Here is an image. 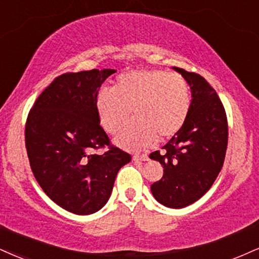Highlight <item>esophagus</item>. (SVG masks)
I'll use <instances>...</instances> for the list:
<instances>
[{"mask_svg": "<svg viewBox=\"0 0 259 259\" xmlns=\"http://www.w3.org/2000/svg\"><path fill=\"white\" fill-rule=\"evenodd\" d=\"M133 159L134 160H142V161H146L148 160V155L147 154H134L133 155Z\"/></svg>", "mask_w": 259, "mask_h": 259, "instance_id": "obj_1", "label": "esophagus"}]
</instances>
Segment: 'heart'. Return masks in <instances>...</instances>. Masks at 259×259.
Masks as SVG:
<instances>
[{
  "label": "heart",
  "instance_id": "1",
  "mask_svg": "<svg viewBox=\"0 0 259 259\" xmlns=\"http://www.w3.org/2000/svg\"><path fill=\"white\" fill-rule=\"evenodd\" d=\"M191 87L179 73L163 70H136L118 77L114 89L102 88L96 95V110L102 126L116 134L130 114L135 120L117 138L129 149L151 146L176 135L191 110Z\"/></svg>",
  "mask_w": 259,
  "mask_h": 259
}]
</instances>
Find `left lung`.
<instances>
[{
  "label": "left lung",
  "mask_w": 259,
  "mask_h": 259,
  "mask_svg": "<svg viewBox=\"0 0 259 259\" xmlns=\"http://www.w3.org/2000/svg\"><path fill=\"white\" fill-rule=\"evenodd\" d=\"M189 83L192 102L182 129L163 147L149 154L164 169L151 186L164 206L182 208L200 199L219 176L228 145V120L216 90L204 77L174 67Z\"/></svg>",
  "instance_id": "8db88e82"
}]
</instances>
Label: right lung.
Segmentation results:
<instances>
[{
    "label": "right lung",
    "mask_w": 259,
    "mask_h": 259,
    "mask_svg": "<svg viewBox=\"0 0 259 259\" xmlns=\"http://www.w3.org/2000/svg\"><path fill=\"white\" fill-rule=\"evenodd\" d=\"M116 70L66 72L33 104L25 124V147L33 176L59 206L90 214L107 202L117 172L132 155L112 145L100 125L96 95ZM106 148L104 155L92 150Z\"/></svg>",
    "instance_id": "right-lung-1"
}]
</instances>
